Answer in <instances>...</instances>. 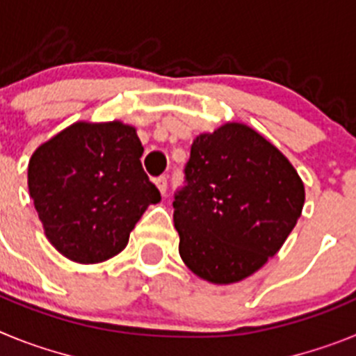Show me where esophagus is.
<instances>
[{
  "instance_id": "1",
  "label": "esophagus",
  "mask_w": 356,
  "mask_h": 356,
  "mask_svg": "<svg viewBox=\"0 0 356 356\" xmlns=\"http://www.w3.org/2000/svg\"><path fill=\"white\" fill-rule=\"evenodd\" d=\"M155 181H156V187H159L160 193L165 194V191H168V178H165V176H159Z\"/></svg>"
}]
</instances>
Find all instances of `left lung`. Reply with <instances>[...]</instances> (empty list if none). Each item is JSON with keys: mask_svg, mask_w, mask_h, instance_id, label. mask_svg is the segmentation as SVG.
Segmentation results:
<instances>
[{"mask_svg": "<svg viewBox=\"0 0 356 356\" xmlns=\"http://www.w3.org/2000/svg\"><path fill=\"white\" fill-rule=\"evenodd\" d=\"M303 203L292 163L250 127L200 135L172 201L181 260L212 284L241 282L275 257Z\"/></svg>", "mask_w": 356, "mask_h": 356, "instance_id": "8db88e82", "label": "left lung"}]
</instances>
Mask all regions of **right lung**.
Returning <instances> with one entry per match:
<instances>
[{
  "label": "right lung",
  "instance_id": "1",
  "mask_svg": "<svg viewBox=\"0 0 356 356\" xmlns=\"http://www.w3.org/2000/svg\"><path fill=\"white\" fill-rule=\"evenodd\" d=\"M143 144L122 122H76L33 153L28 188L46 237L67 259L96 264L124 250L160 201L144 172Z\"/></svg>",
  "mask_w": 356,
  "mask_h": 356
}]
</instances>
